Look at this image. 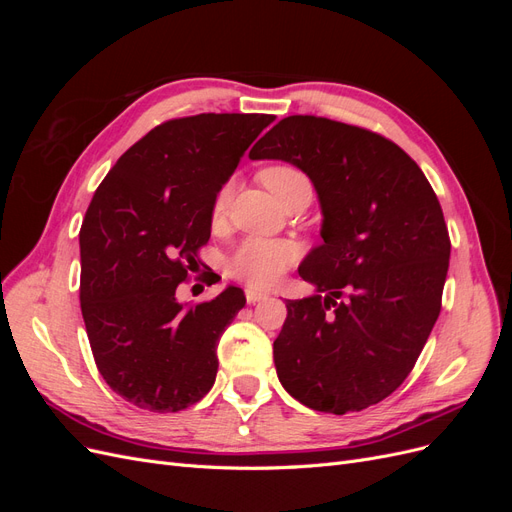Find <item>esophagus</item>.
<instances>
[{
  "instance_id": "1",
  "label": "esophagus",
  "mask_w": 512,
  "mask_h": 512,
  "mask_svg": "<svg viewBox=\"0 0 512 512\" xmlns=\"http://www.w3.org/2000/svg\"><path fill=\"white\" fill-rule=\"evenodd\" d=\"M245 299H247V303H250V305H256L260 301H265L267 294L260 292V290H254V288H245Z\"/></svg>"
}]
</instances>
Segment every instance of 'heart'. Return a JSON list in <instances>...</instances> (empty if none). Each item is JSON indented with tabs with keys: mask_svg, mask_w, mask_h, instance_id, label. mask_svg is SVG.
<instances>
[{
	"mask_svg": "<svg viewBox=\"0 0 512 512\" xmlns=\"http://www.w3.org/2000/svg\"><path fill=\"white\" fill-rule=\"evenodd\" d=\"M301 173L292 166H269L262 170V181L275 194L282 185ZM230 198V185H222L213 200V215L220 218L224 213ZM297 260V250L294 245L282 239H265V237H250L228 258V273L237 280L250 284L254 288H271L282 280V275L294 265Z\"/></svg>",
	"mask_w": 512,
	"mask_h": 512,
	"instance_id": "obj_1",
	"label": "heart"
}]
</instances>
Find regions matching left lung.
<instances>
[{
    "label": "left lung",
    "instance_id": "left-lung-1",
    "mask_svg": "<svg viewBox=\"0 0 512 512\" xmlns=\"http://www.w3.org/2000/svg\"><path fill=\"white\" fill-rule=\"evenodd\" d=\"M312 179L322 243L299 275L324 297L288 301L273 361L303 406L346 414L408 378L440 316L451 239L436 192L376 132L314 115L282 119L250 151Z\"/></svg>",
    "mask_w": 512,
    "mask_h": 512
}]
</instances>
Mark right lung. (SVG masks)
I'll return each mask as SVG.
<instances>
[{
  "instance_id": "right-lung-1",
  "label": "right lung",
  "mask_w": 512,
  "mask_h": 512,
  "mask_svg": "<svg viewBox=\"0 0 512 512\" xmlns=\"http://www.w3.org/2000/svg\"><path fill=\"white\" fill-rule=\"evenodd\" d=\"M273 119L164 121L123 153L91 198L79 232L81 312L102 378L136 408L179 412L215 382V350L245 294L228 286L185 307L175 292L211 237L215 194Z\"/></svg>"
}]
</instances>
